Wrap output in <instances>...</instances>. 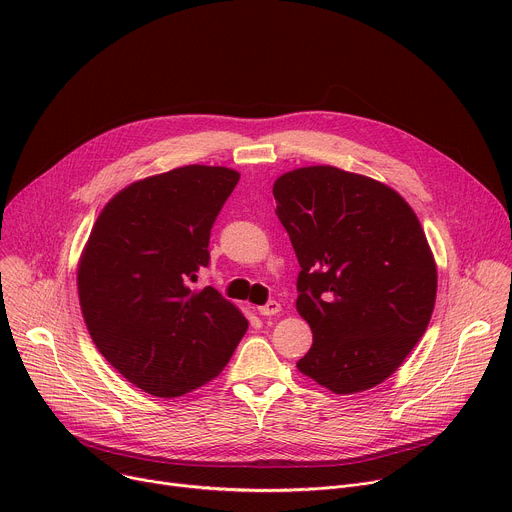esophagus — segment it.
<instances>
[{
	"label": "esophagus",
	"instance_id": "1",
	"mask_svg": "<svg viewBox=\"0 0 512 512\" xmlns=\"http://www.w3.org/2000/svg\"><path fill=\"white\" fill-rule=\"evenodd\" d=\"M257 312H259L261 316H275V314L281 312V306H279L277 302H267L265 306H259Z\"/></svg>",
	"mask_w": 512,
	"mask_h": 512
}]
</instances>
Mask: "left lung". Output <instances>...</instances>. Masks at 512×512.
Here are the masks:
<instances>
[{"label": "left lung", "mask_w": 512, "mask_h": 512, "mask_svg": "<svg viewBox=\"0 0 512 512\" xmlns=\"http://www.w3.org/2000/svg\"><path fill=\"white\" fill-rule=\"evenodd\" d=\"M273 196L302 267L296 308L314 334L298 371L334 395L381 385L435 306L437 265L417 214L391 186L334 166L285 172Z\"/></svg>", "instance_id": "8db88e82"}]
</instances>
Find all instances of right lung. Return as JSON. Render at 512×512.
<instances>
[{
  "label": "right lung",
  "mask_w": 512,
  "mask_h": 512,
  "mask_svg": "<svg viewBox=\"0 0 512 512\" xmlns=\"http://www.w3.org/2000/svg\"><path fill=\"white\" fill-rule=\"evenodd\" d=\"M241 174L182 166L131 182L99 212L77 267L87 330L115 371L154 397L174 399L221 375L247 318L212 287H192L208 265L218 210Z\"/></svg>",
  "instance_id": "obj_1"
}]
</instances>
